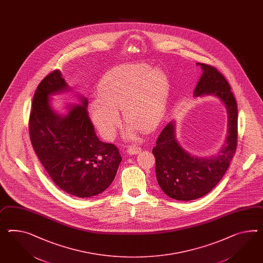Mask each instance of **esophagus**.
<instances>
[{"label": "esophagus", "instance_id": "34e87169", "mask_svg": "<svg viewBox=\"0 0 263 263\" xmlns=\"http://www.w3.org/2000/svg\"><path fill=\"white\" fill-rule=\"evenodd\" d=\"M141 152V148L138 146V145H130L128 146V153L129 155H137L138 153Z\"/></svg>", "mask_w": 263, "mask_h": 263}]
</instances>
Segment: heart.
<instances>
[{
	"label": "heart",
	"mask_w": 263,
	"mask_h": 263,
	"mask_svg": "<svg viewBox=\"0 0 263 263\" xmlns=\"http://www.w3.org/2000/svg\"><path fill=\"white\" fill-rule=\"evenodd\" d=\"M98 96L90 100L89 115L103 138L111 140L121 125L118 109L129 123L125 136L134 137L139 128L155 129L166 107L168 80L160 69L144 65L115 68L102 77Z\"/></svg>",
	"instance_id": "obj_1"
}]
</instances>
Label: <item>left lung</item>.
<instances>
[{
    "label": "left lung",
    "instance_id": "left-lung-1",
    "mask_svg": "<svg viewBox=\"0 0 263 263\" xmlns=\"http://www.w3.org/2000/svg\"><path fill=\"white\" fill-rule=\"evenodd\" d=\"M203 73L195 96L215 95L225 104L228 112V135L219 154L209 158L194 157L178 144L175 123L162 129L153 148L155 174L162 191L175 200L189 201L207 195L221 180L233 159L237 143V105L229 83L221 72L207 64L197 63Z\"/></svg>",
    "mask_w": 263,
    "mask_h": 263
}]
</instances>
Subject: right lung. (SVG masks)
<instances>
[{
  "instance_id": "obj_1",
  "label": "right lung",
  "mask_w": 263,
  "mask_h": 263,
  "mask_svg": "<svg viewBox=\"0 0 263 263\" xmlns=\"http://www.w3.org/2000/svg\"><path fill=\"white\" fill-rule=\"evenodd\" d=\"M68 88L60 71L47 74L36 88L28 130L34 152L54 183L69 195L90 197L112 183L122 160L114 144L101 142L88 116V101L56 115L49 95Z\"/></svg>"
}]
</instances>
